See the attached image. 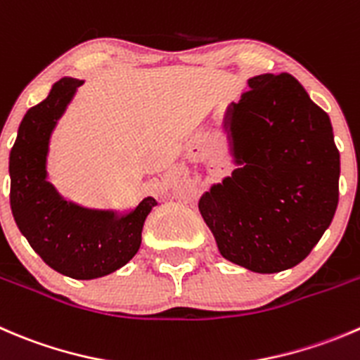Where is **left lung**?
Wrapping results in <instances>:
<instances>
[{
    "mask_svg": "<svg viewBox=\"0 0 360 360\" xmlns=\"http://www.w3.org/2000/svg\"><path fill=\"white\" fill-rule=\"evenodd\" d=\"M221 130L236 169L198 198L219 255L260 274L304 260L340 195L333 124L290 73L248 79Z\"/></svg>",
    "mask_w": 360,
    "mask_h": 360,
    "instance_id": "left-lung-1",
    "label": "left lung"
}]
</instances>
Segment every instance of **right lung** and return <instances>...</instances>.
<instances>
[{"instance_id":"add662e5","label":"right lung","mask_w":360,"mask_h":360,"mask_svg":"<svg viewBox=\"0 0 360 360\" xmlns=\"http://www.w3.org/2000/svg\"><path fill=\"white\" fill-rule=\"evenodd\" d=\"M82 84L59 79L20 121L8 162L10 207L20 233L49 267L73 280H96L137 255L144 221L158 202L146 197L124 209L84 207L49 181L52 134Z\"/></svg>"}]
</instances>
